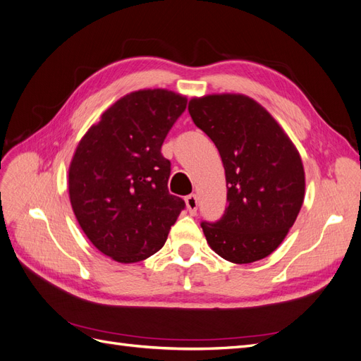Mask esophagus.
<instances>
[{
	"label": "esophagus",
	"mask_w": 361,
	"mask_h": 361,
	"mask_svg": "<svg viewBox=\"0 0 361 361\" xmlns=\"http://www.w3.org/2000/svg\"><path fill=\"white\" fill-rule=\"evenodd\" d=\"M185 203H187V209L190 211V214L194 215L195 212H197V204H199L197 195H195V194L187 195V197H185Z\"/></svg>",
	"instance_id": "1"
}]
</instances>
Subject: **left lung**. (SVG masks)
Segmentation results:
<instances>
[{
  "mask_svg": "<svg viewBox=\"0 0 361 361\" xmlns=\"http://www.w3.org/2000/svg\"><path fill=\"white\" fill-rule=\"evenodd\" d=\"M195 126L216 146L226 171L227 202L216 223H202L209 247L232 264L269 256L286 238L304 202L302 161L288 134L245 94L192 97Z\"/></svg>",
  "mask_w": 361,
  "mask_h": 361,
  "instance_id": "left-lung-1",
  "label": "left lung"
}]
</instances>
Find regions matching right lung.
<instances>
[{
	"label": "right lung",
	"instance_id": "add662e5",
	"mask_svg": "<svg viewBox=\"0 0 361 361\" xmlns=\"http://www.w3.org/2000/svg\"><path fill=\"white\" fill-rule=\"evenodd\" d=\"M187 97L147 89L120 97L90 126L69 166V199L90 243L120 264H134L166 244L185 202L167 188L161 154Z\"/></svg>",
	"mask_w": 361,
	"mask_h": 361
}]
</instances>
